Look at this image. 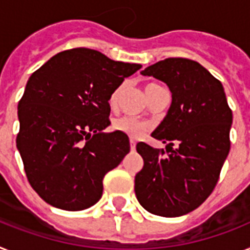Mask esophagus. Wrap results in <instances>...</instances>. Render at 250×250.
Instances as JSON below:
<instances>
[{
	"instance_id": "34e87169",
	"label": "esophagus",
	"mask_w": 250,
	"mask_h": 250,
	"mask_svg": "<svg viewBox=\"0 0 250 250\" xmlns=\"http://www.w3.org/2000/svg\"><path fill=\"white\" fill-rule=\"evenodd\" d=\"M135 146H137V142L134 139H130V149L135 150Z\"/></svg>"
}]
</instances>
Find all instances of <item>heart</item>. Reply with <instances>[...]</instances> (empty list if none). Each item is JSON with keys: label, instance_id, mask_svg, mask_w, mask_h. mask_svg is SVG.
<instances>
[{"label": "heart", "instance_id": "1", "mask_svg": "<svg viewBox=\"0 0 250 250\" xmlns=\"http://www.w3.org/2000/svg\"><path fill=\"white\" fill-rule=\"evenodd\" d=\"M156 86H160L157 84H148L146 86V93L149 92L150 89H153ZM121 88L116 89L115 92L112 93V96L110 98V104L113 106L115 103L117 102V97H119V93H120ZM112 127L116 131H120V133L125 134L127 137L134 138V139H139L144 135V134L147 133L148 130H149V125L147 123H144L142 120H137V119H133V117L129 116H124V117H119L116 120L113 121Z\"/></svg>", "mask_w": 250, "mask_h": 250}]
</instances>
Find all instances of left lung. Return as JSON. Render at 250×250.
Instances as JSON below:
<instances>
[{
	"label": "left lung",
	"mask_w": 250,
	"mask_h": 250,
	"mask_svg": "<svg viewBox=\"0 0 250 250\" xmlns=\"http://www.w3.org/2000/svg\"><path fill=\"white\" fill-rule=\"evenodd\" d=\"M140 74L166 83L172 101L152 133L167 143V156L137 144L144 166L135 175V195L150 213L179 217L199 207L217 184L230 150L232 112L221 82L193 60H162Z\"/></svg>",
	"instance_id": "left-lung-1"
}]
</instances>
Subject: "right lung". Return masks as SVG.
<instances>
[{"mask_svg":"<svg viewBox=\"0 0 250 250\" xmlns=\"http://www.w3.org/2000/svg\"><path fill=\"white\" fill-rule=\"evenodd\" d=\"M139 63L113 61L96 49L63 51L32 74L18 106L16 147L32 188L65 211L92 207L103 177L129 153V138L103 133L112 93Z\"/></svg>","mask_w":250,"mask_h":250,"instance_id":"right-lung-1","label":"right lung"}]
</instances>
